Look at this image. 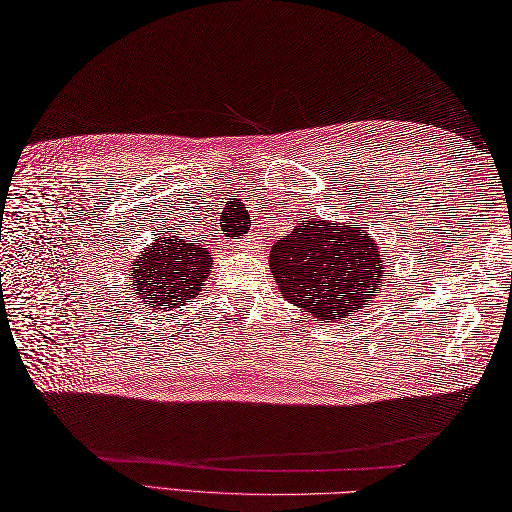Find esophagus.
Returning a JSON list of instances; mask_svg holds the SVG:
<instances>
[{
  "label": "esophagus",
  "mask_w": 512,
  "mask_h": 512,
  "mask_svg": "<svg viewBox=\"0 0 512 512\" xmlns=\"http://www.w3.org/2000/svg\"><path fill=\"white\" fill-rule=\"evenodd\" d=\"M254 245H256V238L254 236H247V238H243V243L236 245V249H241V247L249 249V247H254Z\"/></svg>",
  "instance_id": "esophagus-1"
}]
</instances>
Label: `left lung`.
<instances>
[{"label": "left lung", "instance_id": "left-lung-1", "mask_svg": "<svg viewBox=\"0 0 512 512\" xmlns=\"http://www.w3.org/2000/svg\"><path fill=\"white\" fill-rule=\"evenodd\" d=\"M269 269L291 305L320 320H340L380 294L384 263L367 229L298 221L271 247Z\"/></svg>", "mask_w": 512, "mask_h": 512}]
</instances>
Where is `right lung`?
<instances>
[{"mask_svg": "<svg viewBox=\"0 0 512 512\" xmlns=\"http://www.w3.org/2000/svg\"><path fill=\"white\" fill-rule=\"evenodd\" d=\"M212 271L210 249L196 241L165 236L132 260V276L125 287L137 291L145 307L172 311L201 294ZM143 307V309H145Z\"/></svg>", "mask_w": 512, "mask_h": 512, "instance_id": "add662e5", "label": "right lung"}]
</instances>
